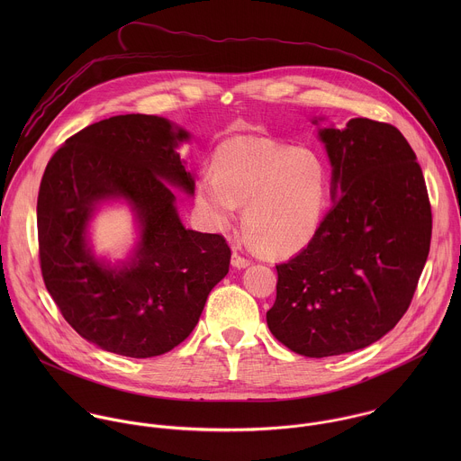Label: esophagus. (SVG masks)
I'll return each instance as SVG.
<instances>
[{
  "label": "esophagus",
  "instance_id": "esophagus-1",
  "mask_svg": "<svg viewBox=\"0 0 461 461\" xmlns=\"http://www.w3.org/2000/svg\"><path fill=\"white\" fill-rule=\"evenodd\" d=\"M232 266H234V267H238V269L247 267V266H250V259L243 258L238 250H234V252H232Z\"/></svg>",
  "mask_w": 461,
  "mask_h": 461
}]
</instances>
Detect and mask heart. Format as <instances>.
Listing matches in <instances>:
<instances>
[{"instance_id":"b5f03b06","label":"heart","mask_w":461,"mask_h":461,"mask_svg":"<svg viewBox=\"0 0 461 461\" xmlns=\"http://www.w3.org/2000/svg\"><path fill=\"white\" fill-rule=\"evenodd\" d=\"M211 172L195 185V202L216 229L234 223L271 256H289L314 238L325 198L327 172L309 149H294L261 136H232L211 158Z\"/></svg>"}]
</instances>
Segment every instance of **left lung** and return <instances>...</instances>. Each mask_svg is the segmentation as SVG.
<instances>
[{
	"label": "left lung",
	"mask_w": 461,
	"mask_h": 461,
	"mask_svg": "<svg viewBox=\"0 0 461 461\" xmlns=\"http://www.w3.org/2000/svg\"><path fill=\"white\" fill-rule=\"evenodd\" d=\"M320 136L333 203L311 243L276 264L266 312L275 339L311 358L362 349L394 329L431 243L424 176L397 128L360 117Z\"/></svg>",
	"instance_id": "8db88e82"
}]
</instances>
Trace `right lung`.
Wrapping results in <instances>:
<instances>
[{"mask_svg":"<svg viewBox=\"0 0 461 461\" xmlns=\"http://www.w3.org/2000/svg\"><path fill=\"white\" fill-rule=\"evenodd\" d=\"M190 134L156 115H117L76 134L53 154L37 198L44 284L67 323L101 349L149 358L195 329L211 289L229 273L221 234L179 220L176 195L195 192L177 147ZM124 197L140 223L126 265L95 260L87 221L101 201Z\"/></svg>","mask_w":461,"mask_h":461,"instance_id":"obj_1","label":"right lung"}]
</instances>
